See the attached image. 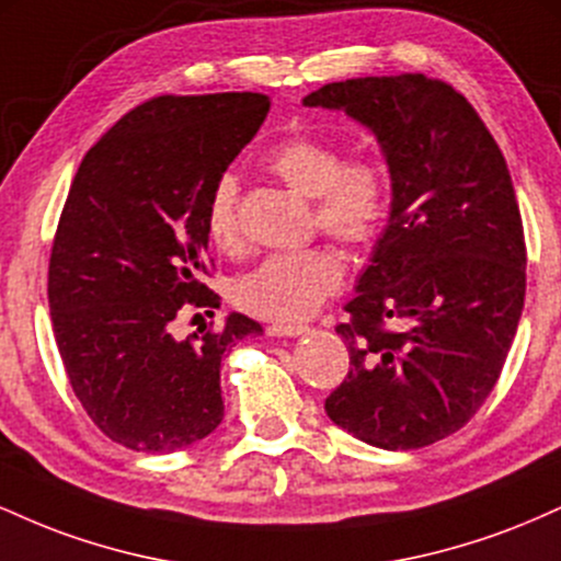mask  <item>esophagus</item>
<instances>
[{"label":"esophagus","mask_w":561,"mask_h":561,"mask_svg":"<svg viewBox=\"0 0 561 561\" xmlns=\"http://www.w3.org/2000/svg\"><path fill=\"white\" fill-rule=\"evenodd\" d=\"M306 330H308L306 324H282V321L266 327V332L272 334V337H298V334H302Z\"/></svg>","instance_id":"34e87169"}]
</instances>
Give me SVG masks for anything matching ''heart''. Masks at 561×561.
Returning <instances> with one entry per match:
<instances>
[{
    "instance_id": "1",
    "label": "heart",
    "mask_w": 561,
    "mask_h": 561,
    "mask_svg": "<svg viewBox=\"0 0 561 561\" xmlns=\"http://www.w3.org/2000/svg\"><path fill=\"white\" fill-rule=\"evenodd\" d=\"M266 169L298 195L313 197V224L351 248L371 244L388 227L392 169L377 152L345 158L334 139L295 134L274 147ZM205 231L221 253L242 248L240 186L231 173L218 176L205 199ZM343 259L330 244L266 255L231 285V298L263 319L311 317L343 285Z\"/></svg>"
}]
</instances>
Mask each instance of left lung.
<instances>
[{"label":"left lung","instance_id":"left-lung-1","mask_svg":"<svg viewBox=\"0 0 561 561\" xmlns=\"http://www.w3.org/2000/svg\"><path fill=\"white\" fill-rule=\"evenodd\" d=\"M302 105L362 121L392 169L390 224L334 327L351 369L324 411L369 446H430L478 414L523 317L506 160L467 96L424 73L324 83Z\"/></svg>","mask_w":561,"mask_h":561}]
</instances>
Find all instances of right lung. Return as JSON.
<instances>
[{
	"instance_id": "1",
	"label": "right lung",
	"mask_w": 561,
	"mask_h": 561,
	"mask_svg": "<svg viewBox=\"0 0 561 561\" xmlns=\"http://www.w3.org/2000/svg\"><path fill=\"white\" fill-rule=\"evenodd\" d=\"M268 107L255 92L152 96L76 171L49 255V311L70 388L118 446L169 454L214 433L224 351L263 332L229 313L221 330L176 340L173 321L218 308L203 285L205 199Z\"/></svg>"
}]
</instances>
